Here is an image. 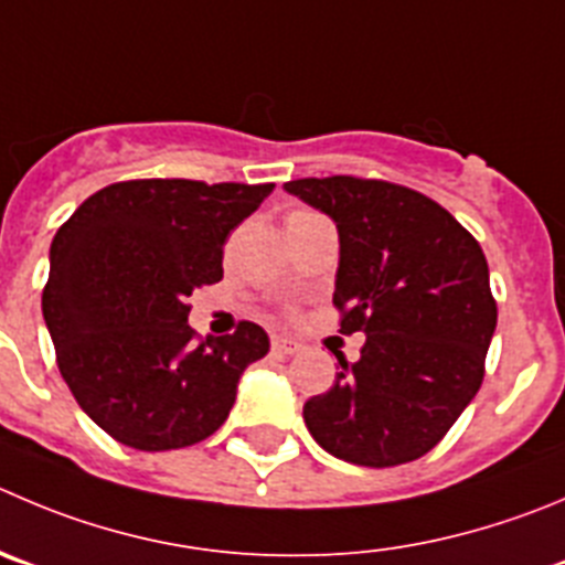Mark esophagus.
Listing matches in <instances>:
<instances>
[{
	"instance_id": "esophagus-1",
	"label": "esophagus",
	"mask_w": 565,
	"mask_h": 565,
	"mask_svg": "<svg viewBox=\"0 0 565 565\" xmlns=\"http://www.w3.org/2000/svg\"><path fill=\"white\" fill-rule=\"evenodd\" d=\"M271 349L277 354H297L299 349H302V343L294 341V338H286V335H274L271 338Z\"/></svg>"
}]
</instances>
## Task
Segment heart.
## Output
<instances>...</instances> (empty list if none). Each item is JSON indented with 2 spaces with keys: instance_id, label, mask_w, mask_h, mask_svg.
Returning a JSON list of instances; mask_svg holds the SVG:
<instances>
[{
  "instance_id": "1",
  "label": "heart",
  "mask_w": 565,
  "mask_h": 565,
  "mask_svg": "<svg viewBox=\"0 0 565 565\" xmlns=\"http://www.w3.org/2000/svg\"><path fill=\"white\" fill-rule=\"evenodd\" d=\"M302 213H305V211H297V213H291V216H302Z\"/></svg>"
}]
</instances>
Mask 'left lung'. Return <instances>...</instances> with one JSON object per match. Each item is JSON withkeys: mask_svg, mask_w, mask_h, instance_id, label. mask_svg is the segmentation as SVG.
<instances>
[{"mask_svg": "<svg viewBox=\"0 0 565 565\" xmlns=\"http://www.w3.org/2000/svg\"><path fill=\"white\" fill-rule=\"evenodd\" d=\"M286 191L335 222L332 302L343 335H366L360 360L338 358L335 385L305 402V424L347 463H411L480 391L497 330L486 255L452 213L394 182L308 177Z\"/></svg>", "mask_w": 565, "mask_h": 565, "instance_id": "left-lung-1", "label": "left lung"}]
</instances>
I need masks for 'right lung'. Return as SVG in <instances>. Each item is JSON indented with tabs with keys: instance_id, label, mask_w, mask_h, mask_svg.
<instances>
[{
	"instance_id": "add662e5",
	"label": "right lung",
	"mask_w": 565,
	"mask_h": 565,
	"mask_svg": "<svg viewBox=\"0 0 565 565\" xmlns=\"http://www.w3.org/2000/svg\"><path fill=\"white\" fill-rule=\"evenodd\" d=\"M274 185L130 180L88 196L50 249L44 321L77 405L107 435L166 452L227 422L263 327L193 341L188 297L224 274V241Z\"/></svg>"
}]
</instances>
